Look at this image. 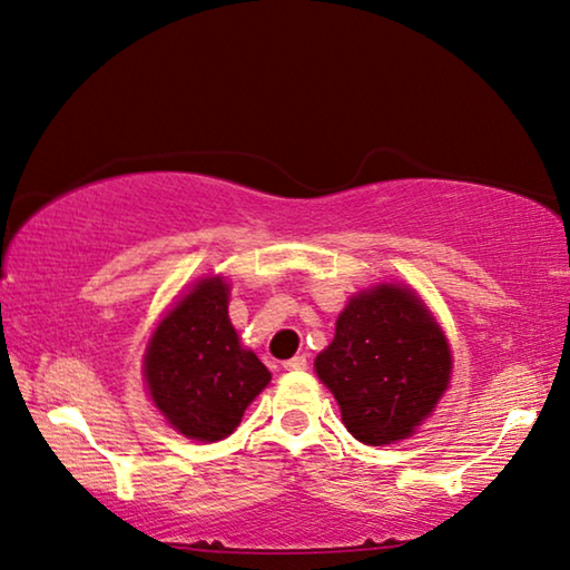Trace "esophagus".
I'll return each mask as SVG.
<instances>
[{
	"mask_svg": "<svg viewBox=\"0 0 570 570\" xmlns=\"http://www.w3.org/2000/svg\"><path fill=\"white\" fill-rule=\"evenodd\" d=\"M285 371H305L307 368V358L305 356H293L291 361L283 363Z\"/></svg>",
	"mask_w": 570,
	"mask_h": 570,
	"instance_id": "obj_1",
	"label": "esophagus"
}]
</instances>
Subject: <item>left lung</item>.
Wrapping results in <instances>:
<instances>
[{
  "label": "left lung",
  "instance_id": "1",
  "mask_svg": "<svg viewBox=\"0 0 570 570\" xmlns=\"http://www.w3.org/2000/svg\"><path fill=\"white\" fill-rule=\"evenodd\" d=\"M315 371L333 391L343 424L363 444L406 440L450 384L444 333L419 297L379 285L353 297Z\"/></svg>",
  "mask_w": 570,
  "mask_h": 570
}]
</instances>
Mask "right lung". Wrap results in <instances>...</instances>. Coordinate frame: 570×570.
Here are the masks:
<instances>
[{
    "instance_id": "right-lung-1",
    "label": "right lung",
    "mask_w": 570,
    "mask_h": 570,
    "mask_svg": "<svg viewBox=\"0 0 570 570\" xmlns=\"http://www.w3.org/2000/svg\"><path fill=\"white\" fill-rule=\"evenodd\" d=\"M227 301L224 279H202L166 313L146 348L144 371L154 404L189 440L229 436L269 381L265 363L239 346Z\"/></svg>"
}]
</instances>
